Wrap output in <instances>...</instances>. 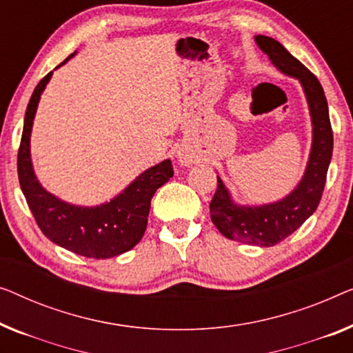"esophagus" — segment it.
<instances>
[{"label": "esophagus", "instance_id": "esophagus-1", "mask_svg": "<svg viewBox=\"0 0 353 353\" xmlns=\"http://www.w3.org/2000/svg\"><path fill=\"white\" fill-rule=\"evenodd\" d=\"M176 159L180 162V165L189 167L196 162V152L189 150V148H180V150L176 151Z\"/></svg>", "mask_w": 353, "mask_h": 353}]
</instances>
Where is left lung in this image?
Returning <instances> with one entry per match:
<instances>
[{
	"label": "left lung",
	"instance_id": "8db88e82",
	"mask_svg": "<svg viewBox=\"0 0 353 353\" xmlns=\"http://www.w3.org/2000/svg\"><path fill=\"white\" fill-rule=\"evenodd\" d=\"M258 48L280 73L299 81L307 100L312 122V145L304 175L287 196L263 205H240L218 176V188L210 203L212 221L224 237L258 247H272L291 236L312 214L323 192L326 172L333 156V130L328 103L319 79L294 59L279 41L258 34Z\"/></svg>",
	"mask_w": 353,
	"mask_h": 353
}]
</instances>
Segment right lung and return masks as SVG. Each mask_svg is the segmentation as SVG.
<instances>
[{"mask_svg": "<svg viewBox=\"0 0 353 353\" xmlns=\"http://www.w3.org/2000/svg\"><path fill=\"white\" fill-rule=\"evenodd\" d=\"M74 54L63 60L57 68L68 62ZM50 78L52 71L39 81L28 101L17 156L19 183L30 210L50 242L81 256L108 259L129 252L146 231L151 199L157 188L165 185L173 176L172 162L165 159L146 168L117 196L100 205H74L46 191L34 173L30 139L41 95Z\"/></svg>", "mask_w": 353, "mask_h": 353, "instance_id": "right-lung-1", "label": "right lung"}]
</instances>
